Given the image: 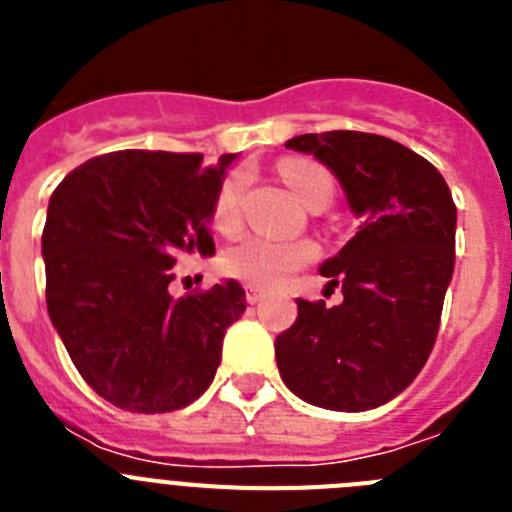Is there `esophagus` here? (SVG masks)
I'll use <instances>...</instances> for the list:
<instances>
[{"mask_svg": "<svg viewBox=\"0 0 512 512\" xmlns=\"http://www.w3.org/2000/svg\"><path fill=\"white\" fill-rule=\"evenodd\" d=\"M261 297H264V292L256 287H246V300L248 305H256V302H261Z\"/></svg>", "mask_w": 512, "mask_h": 512, "instance_id": "1", "label": "esophagus"}]
</instances>
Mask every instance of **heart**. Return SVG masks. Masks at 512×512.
<instances>
[{
  "label": "heart",
  "mask_w": 512,
  "mask_h": 512,
  "mask_svg": "<svg viewBox=\"0 0 512 512\" xmlns=\"http://www.w3.org/2000/svg\"><path fill=\"white\" fill-rule=\"evenodd\" d=\"M279 174H282L284 184L289 192L295 194L302 205H315L320 197H330L333 194V179L328 171L315 161H305V158H289L284 164H279ZM241 202H243V179L241 176H230L220 187L212 205V228L220 233H230L241 223ZM318 256V248L312 241H279L271 235L251 233L230 243L223 253H220V269L228 277L241 279V282L251 284V287H279L287 282L295 271L310 264Z\"/></svg>",
  "instance_id": "b5f03b06"
}]
</instances>
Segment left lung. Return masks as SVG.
<instances>
[{
  "mask_svg": "<svg viewBox=\"0 0 512 512\" xmlns=\"http://www.w3.org/2000/svg\"><path fill=\"white\" fill-rule=\"evenodd\" d=\"M287 148L338 176L361 225L320 266L343 302L297 300L279 333L277 366L300 400L325 410H372L400 395L425 366L454 274L456 205L436 166L384 135L307 133Z\"/></svg>",
  "mask_w": 512,
  "mask_h": 512,
  "instance_id": "1",
  "label": "left lung"
}]
</instances>
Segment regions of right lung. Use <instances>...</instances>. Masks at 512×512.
Masks as SVG:
<instances>
[{
	"instance_id": "1",
	"label": "right lung",
	"mask_w": 512,
	"mask_h": 512,
	"mask_svg": "<svg viewBox=\"0 0 512 512\" xmlns=\"http://www.w3.org/2000/svg\"><path fill=\"white\" fill-rule=\"evenodd\" d=\"M202 153L112 151L76 166L48 202L45 302L84 382L130 413L187 408L215 379L246 310L238 282L169 295L176 259L212 256L225 166Z\"/></svg>"
}]
</instances>
